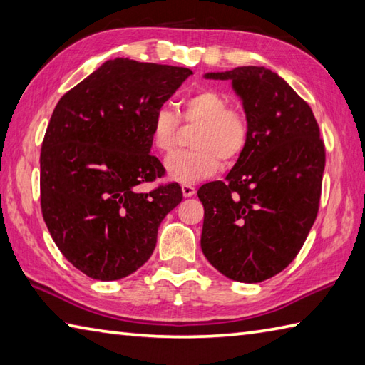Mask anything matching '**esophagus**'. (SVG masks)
I'll return each instance as SVG.
<instances>
[{
  "label": "esophagus",
  "mask_w": 365,
  "mask_h": 365,
  "mask_svg": "<svg viewBox=\"0 0 365 365\" xmlns=\"http://www.w3.org/2000/svg\"><path fill=\"white\" fill-rule=\"evenodd\" d=\"M182 195L185 197V198H187V197H193V195H195V187H193V185L192 184H182Z\"/></svg>",
  "instance_id": "esophagus-1"
}]
</instances>
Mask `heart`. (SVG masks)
Returning <instances> with one entry per match:
<instances>
[{
  "instance_id": "obj_1",
  "label": "heart",
  "mask_w": 365,
  "mask_h": 365,
  "mask_svg": "<svg viewBox=\"0 0 365 365\" xmlns=\"http://www.w3.org/2000/svg\"><path fill=\"white\" fill-rule=\"evenodd\" d=\"M180 123L195 128L190 151L167 160V173L176 182L195 184L217 173L222 163L233 165L247 150L250 128L240 108L230 107L224 94L214 88H202L181 102L180 115L162 107L154 113L150 128L151 145L162 155H170L180 141Z\"/></svg>"
}]
</instances>
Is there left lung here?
Returning <instances> with one entry per match:
<instances>
[{"mask_svg": "<svg viewBox=\"0 0 365 365\" xmlns=\"http://www.w3.org/2000/svg\"><path fill=\"white\" fill-rule=\"evenodd\" d=\"M232 80L250 137L227 181L203 184L202 250L228 279L257 284L293 262L317 219L326 151L309 103L276 72L242 66Z\"/></svg>", "mask_w": 365, "mask_h": 365, "instance_id": "1", "label": "left lung"}]
</instances>
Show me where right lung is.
I'll list each match as a JSON object with an SVG mask.
<instances>
[{
  "instance_id": "obj_1",
  "label": "right lung",
  "mask_w": 365,
  "mask_h": 365,
  "mask_svg": "<svg viewBox=\"0 0 365 365\" xmlns=\"http://www.w3.org/2000/svg\"><path fill=\"white\" fill-rule=\"evenodd\" d=\"M190 69L116 58L66 93L41 150V210L69 263L118 280L148 262L163 217L181 203L178 182L151 192L165 168L151 151L154 113Z\"/></svg>"
}]
</instances>
